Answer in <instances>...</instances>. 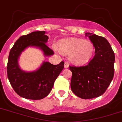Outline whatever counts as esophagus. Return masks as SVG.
I'll return each instance as SVG.
<instances>
[{
	"mask_svg": "<svg viewBox=\"0 0 122 122\" xmlns=\"http://www.w3.org/2000/svg\"><path fill=\"white\" fill-rule=\"evenodd\" d=\"M69 65L68 62H65V68H68V67H69Z\"/></svg>",
	"mask_w": 122,
	"mask_h": 122,
	"instance_id": "34e87169",
	"label": "esophagus"
}]
</instances>
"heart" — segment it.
<instances>
[{
	"label": "heart",
	"instance_id": "b5f03b06",
	"mask_svg": "<svg viewBox=\"0 0 122 122\" xmlns=\"http://www.w3.org/2000/svg\"><path fill=\"white\" fill-rule=\"evenodd\" d=\"M59 50L65 54H69V60L72 63L82 65L86 63L91 59L95 47L90 41L73 38L61 41Z\"/></svg>",
	"mask_w": 122,
	"mask_h": 122
}]
</instances>
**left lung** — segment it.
Instances as JSON below:
<instances>
[{"mask_svg": "<svg viewBox=\"0 0 122 122\" xmlns=\"http://www.w3.org/2000/svg\"><path fill=\"white\" fill-rule=\"evenodd\" d=\"M95 48V56L87 65L69 66L72 75L71 88L76 96L92 99L101 96L110 86L114 74L115 56L104 37L86 33Z\"/></svg>", "mask_w": 122, "mask_h": 122, "instance_id": "obj_1", "label": "left lung"}]
</instances>
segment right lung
Listing matches in <instances>:
<instances>
[{"label":"right lung","instance_id":"1","mask_svg":"<svg viewBox=\"0 0 122 122\" xmlns=\"http://www.w3.org/2000/svg\"><path fill=\"white\" fill-rule=\"evenodd\" d=\"M48 37L45 31L33 32L21 36L11 49L8 57L7 74L14 91L21 97L38 100L46 97L52 90L55 80L64 68V62L53 65L44 62L35 71L25 72L20 69L18 58L28 47H35L41 50L46 56L54 54L46 45Z\"/></svg>","mask_w":122,"mask_h":122}]
</instances>
